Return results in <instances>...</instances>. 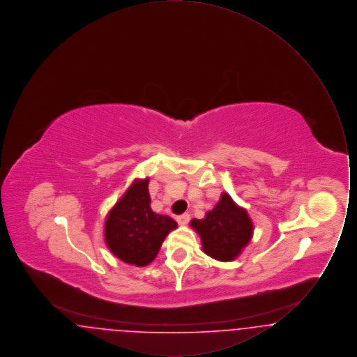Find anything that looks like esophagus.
Here are the masks:
<instances>
[{
    "instance_id": "34e87169",
    "label": "esophagus",
    "mask_w": 357,
    "mask_h": 357,
    "mask_svg": "<svg viewBox=\"0 0 357 357\" xmlns=\"http://www.w3.org/2000/svg\"><path fill=\"white\" fill-rule=\"evenodd\" d=\"M188 221H190V214H182V215H178L176 217V222L179 223V225H187L188 223Z\"/></svg>"
}]
</instances>
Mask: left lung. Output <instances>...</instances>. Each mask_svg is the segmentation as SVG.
Listing matches in <instances>:
<instances>
[{
    "mask_svg": "<svg viewBox=\"0 0 357 357\" xmlns=\"http://www.w3.org/2000/svg\"><path fill=\"white\" fill-rule=\"evenodd\" d=\"M190 226L201 238L204 255L221 262L238 258L255 231L248 210L236 204L227 192H222L218 204L206 213L204 218H194Z\"/></svg>",
    "mask_w": 357,
    "mask_h": 357,
    "instance_id": "8db88e82",
    "label": "left lung"
}]
</instances>
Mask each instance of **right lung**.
<instances>
[{"mask_svg": "<svg viewBox=\"0 0 357 357\" xmlns=\"http://www.w3.org/2000/svg\"><path fill=\"white\" fill-rule=\"evenodd\" d=\"M149 178H136L104 222V241L120 261L146 266L151 264L169 233L178 223L151 210Z\"/></svg>", "mask_w": 357, "mask_h": 357, "instance_id": "1", "label": "right lung"}]
</instances>
